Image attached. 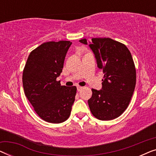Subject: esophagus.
Wrapping results in <instances>:
<instances>
[{"instance_id": "obj_1", "label": "esophagus", "mask_w": 156, "mask_h": 156, "mask_svg": "<svg viewBox=\"0 0 156 156\" xmlns=\"http://www.w3.org/2000/svg\"><path fill=\"white\" fill-rule=\"evenodd\" d=\"M76 87H77V90H78V91H81V90H82V89H83V87H81V86H77Z\"/></svg>"}]
</instances>
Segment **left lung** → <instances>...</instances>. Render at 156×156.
<instances>
[{"label": "left lung", "instance_id": "obj_1", "mask_svg": "<svg viewBox=\"0 0 156 156\" xmlns=\"http://www.w3.org/2000/svg\"><path fill=\"white\" fill-rule=\"evenodd\" d=\"M91 41L89 47L104 75L102 89H91L89 106L97 119L113 120L125 112L131 101L136 82L135 64L124 44L108 37H95ZM80 42L87 44L86 38Z\"/></svg>", "mask_w": 156, "mask_h": 156}]
</instances>
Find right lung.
I'll return each instance as SVG.
<instances>
[{"label": "right lung", "instance_id": "right-lung-1", "mask_svg": "<svg viewBox=\"0 0 156 156\" xmlns=\"http://www.w3.org/2000/svg\"><path fill=\"white\" fill-rule=\"evenodd\" d=\"M72 42H46L30 52L23 72L25 95L42 120L59 123L69 118L76 87L62 86L57 77Z\"/></svg>", "mask_w": 156, "mask_h": 156}]
</instances>
